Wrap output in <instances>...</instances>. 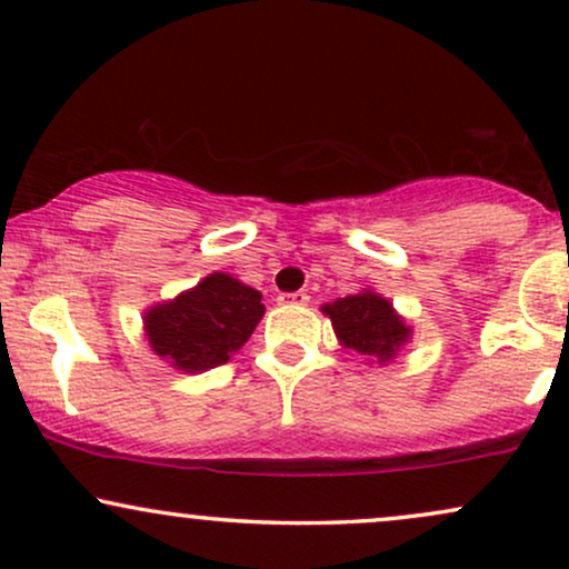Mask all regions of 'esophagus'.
<instances>
[{
	"instance_id": "esophagus-1",
	"label": "esophagus",
	"mask_w": 569,
	"mask_h": 569,
	"mask_svg": "<svg viewBox=\"0 0 569 569\" xmlns=\"http://www.w3.org/2000/svg\"><path fill=\"white\" fill-rule=\"evenodd\" d=\"M278 302H280V305H286V307H291V305H307V302H310V297H307L305 291L280 293V297H278Z\"/></svg>"
}]
</instances>
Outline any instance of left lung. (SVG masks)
<instances>
[{"mask_svg": "<svg viewBox=\"0 0 569 569\" xmlns=\"http://www.w3.org/2000/svg\"><path fill=\"white\" fill-rule=\"evenodd\" d=\"M345 348L363 358L390 361L409 339V326L393 312V305L375 291L352 293L323 307Z\"/></svg>", "mask_w": 569, "mask_h": 569, "instance_id": "8db88e82", "label": "left lung"}]
</instances>
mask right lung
<instances>
[{"label": "right lung", "instance_id": "obj_1", "mask_svg": "<svg viewBox=\"0 0 569 569\" xmlns=\"http://www.w3.org/2000/svg\"><path fill=\"white\" fill-rule=\"evenodd\" d=\"M262 316V293L213 272L173 302L152 307L147 312V337L160 358L198 375L230 361Z\"/></svg>", "mask_w": 569, "mask_h": 569}]
</instances>
